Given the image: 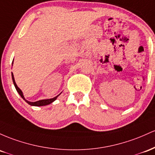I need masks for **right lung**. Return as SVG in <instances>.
Here are the masks:
<instances>
[{"instance_id":"1","label":"right lung","mask_w":155,"mask_h":155,"mask_svg":"<svg viewBox=\"0 0 155 155\" xmlns=\"http://www.w3.org/2000/svg\"><path fill=\"white\" fill-rule=\"evenodd\" d=\"M12 81H13V83H14V85H15V88H16V90L18 92L19 94L21 96V97L23 100H25V101L26 102H27L28 104H29V105H33V106H44V105H49V104L52 103V102H53V101H55V100L57 99V97H58L56 96L54 98H52V99H48V100H39V101H37V102H29V101L26 100L25 98H24V96L23 94H22V92L21 90L20 89V88H18V86H17L16 83H15V78H14V75H13V73L12 74Z\"/></svg>"}]
</instances>
